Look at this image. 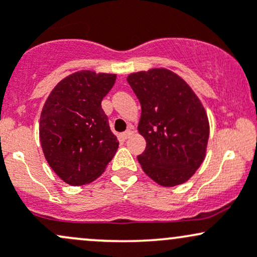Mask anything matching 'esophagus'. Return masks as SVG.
Instances as JSON below:
<instances>
[{"label":"esophagus","instance_id":"esophagus-1","mask_svg":"<svg viewBox=\"0 0 257 257\" xmlns=\"http://www.w3.org/2000/svg\"><path fill=\"white\" fill-rule=\"evenodd\" d=\"M132 134H134V131L128 128L127 131H125V132H122V134H121V137H122L123 140H127V139H130V137L132 136Z\"/></svg>","mask_w":257,"mask_h":257}]
</instances>
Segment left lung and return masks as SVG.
I'll return each mask as SVG.
<instances>
[{
	"label": "left lung",
	"mask_w": 257,
	"mask_h": 257,
	"mask_svg": "<svg viewBox=\"0 0 257 257\" xmlns=\"http://www.w3.org/2000/svg\"><path fill=\"white\" fill-rule=\"evenodd\" d=\"M127 82L142 110L139 132L147 145L137 159L143 172L165 187L185 183L206 156L205 107L181 77L165 68L131 73Z\"/></svg>",
	"instance_id": "obj_1"
}]
</instances>
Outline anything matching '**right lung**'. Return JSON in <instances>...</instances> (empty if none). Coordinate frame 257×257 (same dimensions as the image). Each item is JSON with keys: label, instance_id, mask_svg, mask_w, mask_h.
<instances>
[{"label": "right lung", "instance_id": "add662e5", "mask_svg": "<svg viewBox=\"0 0 257 257\" xmlns=\"http://www.w3.org/2000/svg\"><path fill=\"white\" fill-rule=\"evenodd\" d=\"M116 74L79 71L63 78L46 99L40 115L39 136L44 156L65 183H92L116 153L101 100Z\"/></svg>", "mask_w": 257, "mask_h": 257}]
</instances>
